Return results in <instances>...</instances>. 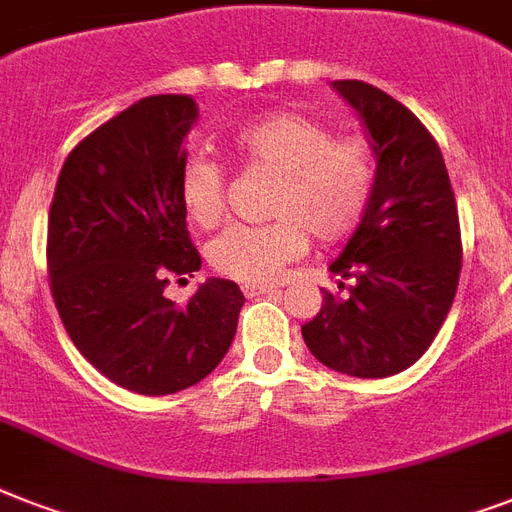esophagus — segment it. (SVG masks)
<instances>
[{
  "label": "esophagus",
  "instance_id": "1",
  "mask_svg": "<svg viewBox=\"0 0 512 512\" xmlns=\"http://www.w3.org/2000/svg\"><path fill=\"white\" fill-rule=\"evenodd\" d=\"M276 284H241V292L247 297H257V295H265V292H276Z\"/></svg>",
  "mask_w": 512,
  "mask_h": 512
}]
</instances>
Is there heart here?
Instances as JSON below:
<instances>
[{"label":"heart","mask_w":512,"mask_h":512,"mask_svg":"<svg viewBox=\"0 0 512 512\" xmlns=\"http://www.w3.org/2000/svg\"><path fill=\"white\" fill-rule=\"evenodd\" d=\"M228 151L247 170L268 172L265 225H233L209 244L217 273L263 284L303 255L308 233L335 244L356 231L374 191L372 151L361 138H335L329 124L300 111H271L228 135ZM180 201L199 228L228 215V183L220 164L188 159L180 172Z\"/></svg>","instance_id":"1"}]
</instances>
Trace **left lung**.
Masks as SVG:
<instances>
[{
	"label": "left lung",
	"mask_w": 512,
	"mask_h": 512,
	"mask_svg": "<svg viewBox=\"0 0 512 512\" xmlns=\"http://www.w3.org/2000/svg\"><path fill=\"white\" fill-rule=\"evenodd\" d=\"M335 90L372 138L377 175L364 220L332 263L356 284L345 297L321 292L303 340L329 369L374 380L409 369L444 324L462 268L460 215L428 127L372 84L340 79Z\"/></svg>",
	"instance_id": "obj_1"
}]
</instances>
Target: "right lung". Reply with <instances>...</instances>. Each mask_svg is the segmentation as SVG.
Instances as JSON below:
<instances>
[{
    "mask_svg": "<svg viewBox=\"0 0 512 512\" xmlns=\"http://www.w3.org/2000/svg\"><path fill=\"white\" fill-rule=\"evenodd\" d=\"M191 95H151L68 154L47 220V273L60 321L100 374L140 396L196 385L231 348L244 295L209 279L185 305L170 281L201 268L180 201Z\"/></svg>",
    "mask_w": 512,
    "mask_h": 512,
    "instance_id": "add662e5",
    "label": "right lung"
}]
</instances>
